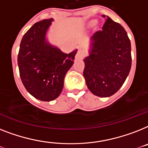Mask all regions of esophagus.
I'll return each instance as SVG.
<instances>
[{"label":"esophagus","instance_id":"esophagus-1","mask_svg":"<svg viewBox=\"0 0 148 148\" xmlns=\"http://www.w3.org/2000/svg\"><path fill=\"white\" fill-rule=\"evenodd\" d=\"M84 55H85V53L82 51V50H80V49L78 50L77 54V58H81L84 57Z\"/></svg>","mask_w":148,"mask_h":148}]
</instances>
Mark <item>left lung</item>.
Segmentation results:
<instances>
[{
	"mask_svg": "<svg viewBox=\"0 0 148 148\" xmlns=\"http://www.w3.org/2000/svg\"><path fill=\"white\" fill-rule=\"evenodd\" d=\"M102 30L91 38L85 58L84 77L92 93L100 97L115 94L123 85L132 67L131 42L123 26L106 16Z\"/></svg>",
	"mask_w": 148,
	"mask_h": 148,
	"instance_id": "8db88e82",
	"label": "left lung"
}]
</instances>
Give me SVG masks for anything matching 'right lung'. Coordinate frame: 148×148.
I'll return each instance as SVG.
<instances>
[{
  "label": "right lung",
  "instance_id": "obj_1",
  "mask_svg": "<svg viewBox=\"0 0 148 148\" xmlns=\"http://www.w3.org/2000/svg\"><path fill=\"white\" fill-rule=\"evenodd\" d=\"M53 19L37 22L24 34L17 57L20 76L35 98L51 101L62 93L66 73L74 64L77 50L62 52L45 39Z\"/></svg>",
  "mask_w": 148,
  "mask_h": 148
}]
</instances>
